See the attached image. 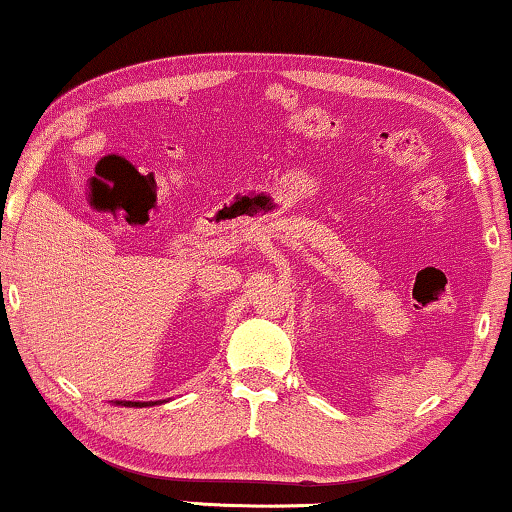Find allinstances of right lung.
I'll return each mask as SVG.
<instances>
[{
	"mask_svg": "<svg viewBox=\"0 0 512 512\" xmlns=\"http://www.w3.org/2000/svg\"><path fill=\"white\" fill-rule=\"evenodd\" d=\"M117 406H129V409H143V406H154L161 402H115Z\"/></svg>",
	"mask_w": 512,
	"mask_h": 512,
	"instance_id": "1",
	"label": "right lung"
}]
</instances>
